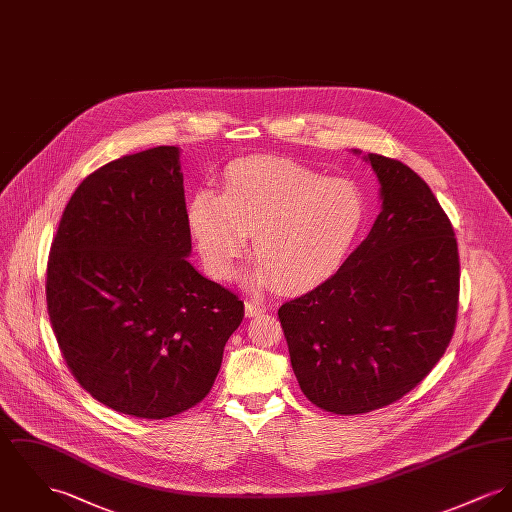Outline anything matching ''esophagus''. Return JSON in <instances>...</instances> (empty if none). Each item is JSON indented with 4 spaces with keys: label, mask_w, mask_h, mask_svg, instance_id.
Returning <instances> with one entry per match:
<instances>
[{
    "label": "esophagus",
    "mask_w": 512,
    "mask_h": 512,
    "mask_svg": "<svg viewBox=\"0 0 512 512\" xmlns=\"http://www.w3.org/2000/svg\"><path fill=\"white\" fill-rule=\"evenodd\" d=\"M262 312H266V305H264V303H260V301H246V303H244V314H246L248 318L258 316V314H262Z\"/></svg>",
    "instance_id": "esophagus-1"
}]
</instances>
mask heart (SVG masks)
<instances>
[{
    "mask_svg": "<svg viewBox=\"0 0 512 512\" xmlns=\"http://www.w3.org/2000/svg\"><path fill=\"white\" fill-rule=\"evenodd\" d=\"M369 205L347 178H326L289 159H244L225 172L221 194L196 192L186 209L205 268L229 279L254 235L260 260L250 281L308 291L340 270L359 239Z\"/></svg>",
    "mask_w": 512,
    "mask_h": 512,
    "instance_id": "b5f03b06",
    "label": "heart"
}]
</instances>
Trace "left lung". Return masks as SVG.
Here are the masks:
<instances>
[{
	"mask_svg": "<svg viewBox=\"0 0 512 512\" xmlns=\"http://www.w3.org/2000/svg\"><path fill=\"white\" fill-rule=\"evenodd\" d=\"M365 161L382 202L371 233L328 281L277 310L303 394L340 415L413 390L443 357L458 312V244L435 194L396 159Z\"/></svg>",
	"mask_w": 512,
	"mask_h": 512,
	"instance_id": "1",
	"label": "left lung"
}]
</instances>
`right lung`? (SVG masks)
Instances as JSON below:
<instances>
[{
	"mask_svg": "<svg viewBox=\"0 0 512 512\" xmlns=\"http://www.w3.org/2000/svg\"><path fill=\"white\" fill-rule=\"evenodd\" d=\"M190 254L178 147L116 159L69 198L46 268L48 316L69 371L104 406L165 419L211 390L244 305Z\"/></svg>",
	"mask_w": 512,
	"mask_h": 512,
	"instance_id": "1",
	"label": "right lung"
}]
</instances>
